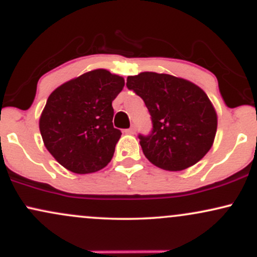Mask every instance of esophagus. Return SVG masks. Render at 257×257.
<instances>
[{"mask_svg":"<svg viewBox=\"0 0 257 257\" xmlns=\"http://www.w3.org/2000/svg\"><path fill=\"white\" fill-rule=\"evenodd\" d=\"M135 132H137V128H135V125H132L129 129H125L126 134H135Z\"/></svg>","mask_w":257,"mask_h":257,"instance_id":"1","label":"esophagus"}]
</instances>
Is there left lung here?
I'll return each mask as SVG.
<instances>
[{
    "instance_id": "obj_1",
    "label": "left lung",
    "mask_w": 257,
    "mask_h": 257,
    "mask_svg": "<svg viewBox=\"0 0 257 257\" xmlns=\"http://www.w3.org/2000/svg\"><path fill=\"white\" fill-rule=\"evenodd\" d=\"M126 87L145 102L152 131L139 134L145 157L161 169L180 172L199 162L211 149L217 116L204 90L167 73L141 72Z\"/></svg>"
}]
</instances>
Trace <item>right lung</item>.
<instances>
[{
  "instance_id": "1",
  "label": "right lung",
  "mask_w": 257,
  "mask_h": 257,
  "mask_svg": "<svg viewBox=\"0 0 257 257\" xmlns=\"http://www.w3.org/2000/svg\"><path fill=\"white\" fill-rule=\"evenodd\" d=\"M124 79L104 69L85 72L49 95L40 118L46 149L76 174L95 173L110 163L119 129L112 123V101Z\"/></svg>"
}]
</instances>
